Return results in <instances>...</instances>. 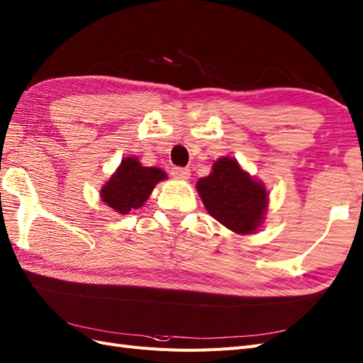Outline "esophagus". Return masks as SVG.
Segmentation results:
<instances>
[{
  "label": "esophagus",
  "instance_id": "1",
  "mask_svg": "<svg viewBox=\"0 0 363 363\" xmlns=\"http://www.w3.org/2000/svg\"><path fill=\"white\" fill-rule=\"evenodd\" d=\"M172 175H174V177H177V179H182V180H188L191 177V169H188V168H174Z\"/></svg>",
  "mask_w": 363,
  "mask_h": 363
}]
</instances>
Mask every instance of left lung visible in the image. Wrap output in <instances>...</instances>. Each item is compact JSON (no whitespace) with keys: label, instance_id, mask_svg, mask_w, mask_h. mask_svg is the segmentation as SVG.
<instances>
[{"label":"left lung","instance_id":"obj_1","mask_svg":"<svg viewBox=\"0 0 363 363\" xmlns=\"http://www.w3.org/2000/svg\"><path fill=\"white\" fill-rule=\"evenodd\" d=\"M196 192L212 218L236 235H252L268 211V191L236 159L219 157L212 172L196 182Z\"/></svg>","mask_w":363,"mask_h":363}]
</instances>
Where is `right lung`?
Masks as SVG:
<instances>
[{"label": "right lung", "instance_id": "right-lung-1", "mask_svg": "<svg viewBox=\"0 0 363 363\" xmlns=\"http://www.w3.org/2000/svg\"><path fill=\"white\" fill-rule=\"evenodd\" d=\"M168 174L156 167H144L138 157H124L116 171L100 189L101 201L119 215L142 207L156 184L167 180Z\"/></svg>", "mask_w": 363, "mask_h": 363}]
</instances>
